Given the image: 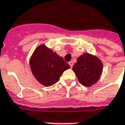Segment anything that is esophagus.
I'll list each match as a JSON object with an SVG mask.
<instances>
[{
  "instance_id": "obj_1",
  "label": "esophagus",
  "mask_w": 125,
  "mask_h": 125,
  "mask_svg": "<svg viewBox=\"0 0 125 125\" xmlns=\"http://www.w3.org/2000/svg\"><path fill=\"white\" fill-rule=\"evenodd\" d=\"M69 65H70V68H72V67H73V62H69Z\"/></svg>"
}]
</instances>
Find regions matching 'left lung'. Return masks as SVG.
Instances as JSON below:
<instances>
[{
	"instance_id": "8db88e82",
	"label": "left lung",
	"mask_w": 125,
	"mask_h": 125,
	"mask_svg": "<svg viewBox=\"0 0 125 125\" xmlns=\"http://www.w3.org/2000/svg\"><path fill=\"white\" fill-rule=\"evenodd\" d=\"M72 70L80 84L90 87L98 81L102 73L103 65L98 57L84 53L77 58V62Z\"/></svg>"
}]
</instances>
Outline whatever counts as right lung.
Wrapping results in <instances>:
<instances>
[{
	"label": "right lung",
	"mask_w": 125,
	"mask_h": 125,
	"mask_svg": "<svg viewBox=\"0 0 125 125\" xmlns=\"http://www.w3.org/2000/svg\"><path fill=\"white\" fill-rule=\"evenodd\" d=\"M29 65L37 81L45 86H51L60 80L63 72L70 68L63 57L44 44L39 45L30 57Z\"/></svg>",
	"instance_id": "right-lung-1"
}]
</instances>
